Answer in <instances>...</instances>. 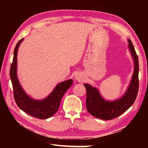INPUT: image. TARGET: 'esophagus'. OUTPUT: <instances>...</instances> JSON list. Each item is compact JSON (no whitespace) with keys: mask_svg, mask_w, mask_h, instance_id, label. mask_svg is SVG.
Wrapping results in <instances>:
<instances>
[{"mask_svg":"<svg viewBox=\"0 0 148 148\" xmlns=\"http://www.w3.org/2000/svg\"><path fill=\"white\" fill-rule=\"evenodd\" d=\"M75 78H76V79L77 80V81H81L82 80V77L80 76L79 74H76V76H75Z\"/></svg>","mask_w":148,"mask_h":148,"instance_id":"esophagus-1","label":"esophagus"}]
</instances>
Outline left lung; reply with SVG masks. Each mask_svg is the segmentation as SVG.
<instances>
[{
    "instance_id": "obj_1",
    "label": "left lung",
    "mask_w": 148,
    "mask_h": 148,
    "mask_svg": "<svg viewBox=\"0 0 148 148\" xmlns=\"http://www.w3.org/2000/svg\"><path fill=\"white\" fill-rule=\"evenodd\" d=\"M129 48L134 60V70L129 86L123 96L114 101L104 100L98 89L85 84L87 91L86 106L90 114L97 118L110 120L119 116L131 107L136 100L138 91V59L132 42L129 39Z\"/></svg>"
}]
</instances>
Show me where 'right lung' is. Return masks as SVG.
<instances>
[{
	"label": "right lung",
	"mask_w": 148,
	"mask_h": 148,
	"mask_svg": "<svg viewBox=\"0 0 148 148\" xmlns=\"http://www.w3.org/2000/svg\"><path fill=\"white\" fill-rule=\"evenodd\" d=\"M23 40V38L20 40L15 47L13 61L10 71V76L14 90V100L17 106L30 116L40 119L49 118L57 112L62 97L72 86L73 81L71 79L57 84L49 96L43 100L38 101L28 96L22 89L17 76V50Z\"/></svg>",
	"instance_id": "add662e5"
}]
</instances>
